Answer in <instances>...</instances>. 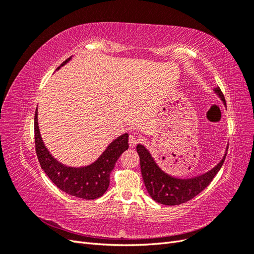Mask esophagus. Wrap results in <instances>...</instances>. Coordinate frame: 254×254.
I'll return each mask as SVG.
<instances>
[{
  "instance_id": "1",
  "label": "esophagus",
  "mask_w": 254,
  "mask_h": 254,
  "mask_svg": "<svg viewBox=\"0 0 254 254\" xmlns=\"http://www.w3.org/2000/svg\"><path fill=\"white\" fill-rule=\"evenodd\" d=\"M137 143H139V139H137V137L134 134H130L129 135V146H130V147L133 148Z\"/></svg>"
}]
</instances>
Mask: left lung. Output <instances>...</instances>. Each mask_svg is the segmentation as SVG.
I'll return each mask as SVG.
<instances>
[{
  "label": "left lung",
  "instance_id": "left-lung-1",
  "mask_svg": "<svg viewBox=\"0 0 254 254\" xmlns=\"http://www.w3.org/2000/svg\"><path fill=\"white\" fill-rule=\"evenodd\" d=\"M213 91L226 106L225 96L222 94L219 87H216ZM136 151L140 156L143 180L150 197L161 204L177 205L193 199L209 186L215 175L219 172L220 167L225 162L228 146L224 157L217 163V165H215L210 171H207L204 174L188 179L176 178V177L166 174L157 164L151 153L144 145L137 144Z\"/></svg>",
  "mask_w": 254,
  "mask_h": 254
}]
</instances>
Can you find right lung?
Listing matches in <instances>:
<instances>
[{
	"label": "right lung",
	"instance_id": "1",
	"mask_svg": "<svg viewBox=\"0 0 254 254\" xmlns=\"http://www.w3.org/2000/svg\"><path fill=\"white\" fill-rule=\"evenodd\" d=\"M72 57L56 68L66 64ZM128 133L113 140L96 161L87 166L64 165L54 158L44 145L38 124V108L35 113V144L41 168L55 186L64 193L82 199H96L104 195L110 183V173L123 152L128 149Z\"/></svg>",
	"mask_w": 254,
	"mask_h": 254
}]
</instances>
